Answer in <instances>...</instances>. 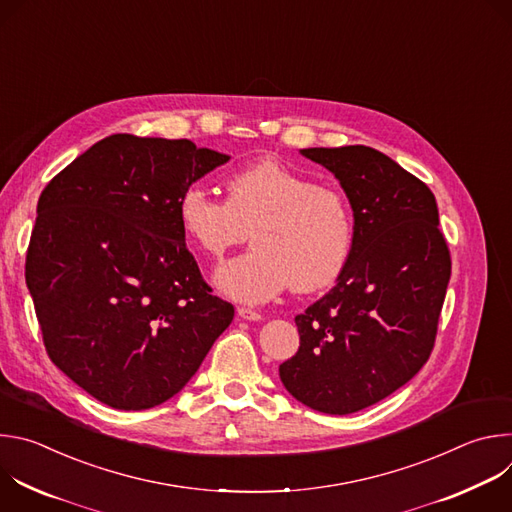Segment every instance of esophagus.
<instances>
[{
	"mask_svg": "<svg viewBox=\"0 0 512 512\" xmlns=\"http://www.w3.org/2000/svg\"><path fill=\"white\" fill-rule=\"evenodd\" d=\"M237 314H239L241 320H249V322H259V320H263V316H261L259 312L249 310V308H239Z\"/></svg>",
	"mask_w": 512,
	"mask_h": 512,
	"instance_id": "esophagus-1",
	"label": "esophagus"
}]
</instances>
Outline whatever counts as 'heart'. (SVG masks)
I'll return each instance as SVG.
<instances>
[{
  "mask_svg": "<svg viewBox=\"0 0 512 512\" xmlns=\"http://www.w3.org/2000/svg\"><path fill=\"white\" fill-rule=\"evenodd\" d=\"M186 237L208 257H223L251 229L253 247L223 263L216 287L231 300L263 304L289 285L302 294L330 285L354 243L346 194L279 160H259L227 178V198L192 182L178 200Z\"/></svg>",
  "mask_w": 512,
  "mask_h": 512,
  "instance_id": "obj_1",
  "label": "heart"
}]
</instances>
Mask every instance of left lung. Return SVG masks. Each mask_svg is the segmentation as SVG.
I'll return each mask as SVG.
<instances>
[{
	"mask_svg": "<svg viewBox=\"0 0 512 512\" xmlns=\"http://www.w3.org/2000/svg\"><path fill=\"white\" fill-rule=\"evenodd\" d=\"M352 206L350 257L324 298L296 316L300 348L279 364L300 403L348 415L379 403L427 362L452 273L431 190L367 145L300 150Z\"/></svg>",
	"mask_w": 512,
	"mask_h": 512,
	"instance_id": "8db88e82",
	"label": "left lung"
}]
</instances>
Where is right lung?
<instances>
[{"label":"right lung","mask_w":512,"mask_h":512,"mask_svg":"<svg viewBox=\"0 0 512 512\" xmlns=\"http://www.w3.org/2000/svg\"><path fill=\"white\" fill-rule=\"evenodd\" d=\"M229 160L190 139L115 133L42 190L26 285L50 360L97 401H168L233 322L178 218L184 188Z\"/></svg>","instance_id":"1"}]
</instances>
